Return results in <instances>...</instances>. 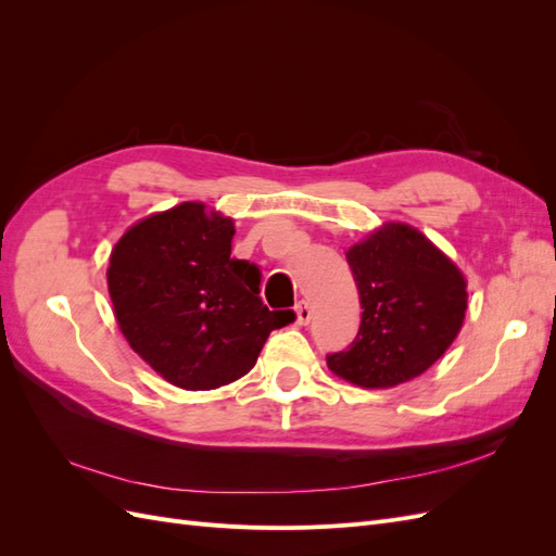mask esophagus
<instances>
[{"label":"esophagus","mask_w":556,"mask_h":556,"mask_svg":"<svg viewBox=\"0 0 556 556\" xmlns=\"http://www.w3.org/2000/svg\"><path fill=\"white\" fill-rule=\"evenodd\" d=\"M294 313H296V325H299V327H306V325L311 323L313 311H311V306L306 304V301H299Z\"/></svg>","instance_id":"obj_1"}]
</instances>
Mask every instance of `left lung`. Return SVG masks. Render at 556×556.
Here are the masks:
<instances>
[{
  "label": "left lung",
  "instance_id": "8db88e82",
  "mask_svg": "<svg viewBox=\"0 0 556 556\" xmlns=\"http://www.w3.org/2000/svg\"><path fill=\"white\" fill-rule=\"evenodd\" d=\"M345 257L364 313L355 341L327 355V366L368 390L422 376L464 325L462 271L422 231L401 223H387Z\"/></svg>",
  "mask_w": 556,
  "mask_h": 556
}]
</instances>
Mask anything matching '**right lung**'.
Masks as SVG:
<instances>
[{
  "instance_id": "obj_1",
  "label": "right lung",
  "mask_w": 556,
  "mask_h": 556,
  "mask_svg": "<svg viewBox=\"0 0 556 556\" xmlns=\"http://www.w3.org/2000/svg\"><path fill=\"white\" fill-rule=\"evenodd\" d=\"M233 223L185 201L115 243L106 271L115 319L137 355L182 390H215L255 366L268 333L294 323L268 311L257 264L233 260Z\"/></svg>"
}]
</instances>
